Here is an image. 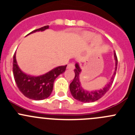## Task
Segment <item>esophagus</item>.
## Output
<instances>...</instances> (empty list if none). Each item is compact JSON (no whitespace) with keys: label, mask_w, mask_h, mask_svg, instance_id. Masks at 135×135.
Masks as SVG:
<instances>
[{"label":"esophagus","mask_w":135,"mask_h":135,"mask_svg":"<svg viewBox=\"0 0 135 135\" xmlns=\"http://www.w3.org/2000/svg\"><path fill=\"white\" fill-rule=\"evenodd\" d=\"M68 69H69V70H74V68H75V65H74V63H70V64H69L68 65Z\"/></svg>","instance_id":"34e87169"}]
</instances>
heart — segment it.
Returning <instances> with one entry per match:
<instances>
[{"mask_svg":"<svg viewBox=\"0 0 135 135\" xmlns=\"http://www.w3.org/2000/svg\"><path fill=\"white\" fill-rule=\"evenodd\" d=\"M94 34L92 32H85L83 34V37L87 40H90L93 39L94 37ZM93 43L95 45L97 46H101L103 44V40L101 39V37L99 36H95L93 39Z\"/></svg>","mask_w":135,"mask_h":135,"instance_id":"1","label":"heart"}]
</instances>
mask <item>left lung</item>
<instances>
[{"mask_svg":"<svg viewBox=\"0 0 135 135\" xmlns=\"http://www.w3.org/2000/svg\"><path fill=\"white\" fill-rule=\"evenodd\" d=\"M114 57H115V71H114L113 75H112L111 79H110V81L102 89H100L99 90L91 91L85 90L81 85L80 81H79V74L81 71V70L79 67V64L78 63L75 64V69L74 70L75 77H74V80L70 85V92H71V95L74 99L83 103L94 102V101H97L100 98H101L105 93L108 91L113 84L115 74H116L117 68V57L115 52L114 53Z\"/></svg>","mask_w":135,"mask_h":135,"instance_id":"8db88e82","label":"left lung"}]
</instances>
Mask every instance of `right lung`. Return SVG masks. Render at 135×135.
I'll return each mask as SVG.
<instances>
[{
	"label": "right lung",
	"instance_id": "1",
	"mask_svg": "<svg viewBox=\"0 0 135 135\" xmlns=\"http://www.w3.org/2000/svg\"><path fill=\"white\" fill-rule=\"evenodd\" d=\"M49 26H45L31 32L29 34L38 31H44ZM12 71L18 88L25 97L34 100H42L47 98L53 90L54 82L58 75L65 71L66 65L58 66L40 76L27 75L19 68L16 60V52L13 56Z\"/></svg>",
	"mask_w": 135,
	"mask_h": 135
}]
</instances>
